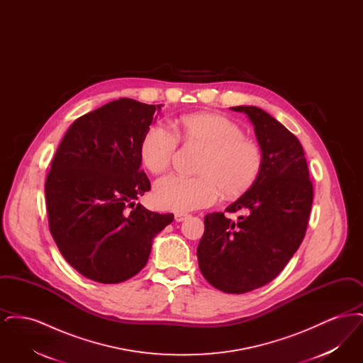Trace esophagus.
I'll return each mask as SVG.
<instances>
[{
	"mask_svg": "<svg viewBox=\"0 0 363 363\" xmlns=\"http://www.w3.org/2000/svg\"><path fill=\"white\" fill-rule=\"evenodd\" d=\"M186 218H189L188 213H182V212H177V213H175V220H177V222H184Z\"/></svg>",
	"mask_w": 363,
	"mask_h": 363,
	"instance_id": "obj_1",
	"label": "esophagus"
}]
</instances>
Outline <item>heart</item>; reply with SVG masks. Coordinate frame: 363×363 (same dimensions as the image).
<instances>
[{
  "label": "heart",
  "instance_id": "b5f03b06",
  "mask_svg": "<svg viewBox=\"0 0 363 363\" xmlns=\"http://www.w3.org/2000/svg\"><path fill=\"white\" fill-rule=\"evenodd\" d=\"M180 138L206 148L199 177L167 175L155 185L156 204L174 212H188L213 204L220 193L238 197L252 189L264 167L259 143L245 138L237 122L216 113H193L177 121ZM179 138L167 125L155 123L140 145L144 166L154 174L166 172L177 155Z\"/></svg>",
  "mask_w": 363,
  "mask_h": 363
}]
</instances>
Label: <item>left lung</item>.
I'll return each instance as SVG.
<instances>
[{"mask_svg":"<svg viewBox=\"0 0 363 363\" xmlns=\"http://www.w3.org/2000/svg\"><path fill=\"white\" fill-rule=\"evenodd\" d=\"M255 125L264 167L252 189L225 212L204 218L197 247L203 277L215 289L243 294L265 286L284 269L306 234L313 184L299 140L255 106H235ZM242 210L233 221L228 215Z\"/></svg>","mask_w":363,"mask_h":363,"instance_id":"1","label":"left lung"}]
</instances>
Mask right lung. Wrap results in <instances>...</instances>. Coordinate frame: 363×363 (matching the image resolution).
<instances>
[{"instance_id":"1","label":"right lung","mask_w":363,"mask_h":363,"mask_svg":"<svg viewBox=\"0 0 363 363\" xmlns=\"http://www.w3.org/2000/svg\"><path fill=\"white\" fill-rule=\"evenodd\" d=\"M162 104L121 98L70 125L45 184L52 238L83 277L113 284L145 267L152 240L173 222L135 201L151 189L140 145Z\"/></svg>"}]
</instances>
